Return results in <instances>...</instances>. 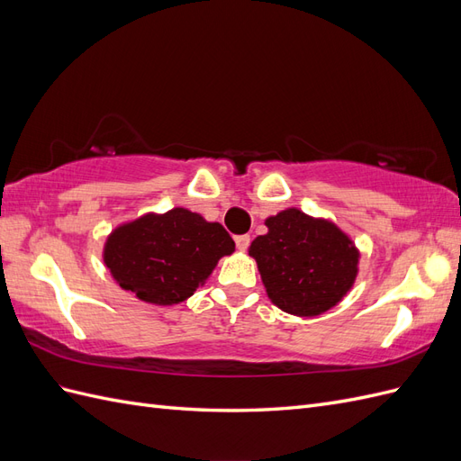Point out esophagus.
<instances>
[{"mask_svg": "<svg viewBox=\"0 0 461 461\" xmlns=\"http://www.w3.org/2000/svg\"><path fill=\"white\" fill-rule=\"evenodd\" d=\"M234 242H236V249H239V252H246V248L249 246V236L248 234L236 236Z\"/></svg>", "mask_w": 461, "mask_h": 461, "instance_id": "esophagus-1", "label": "esophagus"}]
</instances>
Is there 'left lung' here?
I'll return each instance as SVG.
<instances>
[{
  "instance_id": "left-lung-1",
  "label": "left lung",
  "mask_w": 461,
  "mask_h": 461,
  "mask_svg": "<svg viewBox=\"0 0 461 461\" xmlns=\"http://www.w3.org/2000/svg\"><path fill=\"white\" fill-rule=\"evenodd\" d=\"M267 234L249 244L269 300L290 315L315 317L352 290L359 249L339 225L288 207L265 219Z\"/></svg>"
}]
</instances>
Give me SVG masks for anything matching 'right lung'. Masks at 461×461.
<instances>
[{
    "label": "right lung",
    "instance_id": "right-lung-1",
    "mask_svg": "<svg viewBox=\"0 0 461 461\" xmlns=\"http://www.w3.org/2000/svg\"><path fill=\"white\" fill-rule=\"evenodd\" d=\"M232 252L234 240L222 225L173 207L121 222L109 232L102 258L122 290L165 308L188 300Z\"/></svg>",
    "mask_w": 461,
    "mask_h": 461
}]
</instances>
